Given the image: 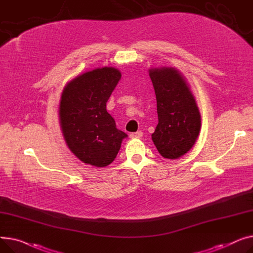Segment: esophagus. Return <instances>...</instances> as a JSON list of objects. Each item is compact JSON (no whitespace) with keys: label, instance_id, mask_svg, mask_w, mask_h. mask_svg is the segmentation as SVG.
Segmentation results:
<instances>
[{"label":"esophagus","instance_id":"1","mask_svg":"<svg viewBox=\"0 0 253 253\" xmlns=\"http://www.w3.org/2000/svg\"><path fill=\"white\" fill-rule=\"evenodd\" d=\"M129 137L132 138V139H139V138L143 137V132L141 130H139L137 132H131L130 135H129Z\"/></svg>","mask_w":253,"mask_h":253}]
</instances>
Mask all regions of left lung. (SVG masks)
Listing matches in <instances>:
<instances>
[{
  "label": "left lung",
  "mask_w": 253,
  "mask_h": 253,
  "mask_svg": "<svg viewBox=\"0 0 253 253\" xmlns=\"http://www.w3.org/2000/svg\"><path fill=\"white\" fill-rule=\"evenodd\" d=\"M157 102L158 125L152 141L165 158L177 159L195 144L201 116L190 86L174 67L150 68Z\"/></svg>",
  "instance_id": "8db88e82"
}]
</instances>
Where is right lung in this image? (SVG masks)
I'll list each match as a JSON object with an SVG mask.
<instances>
[{
    "label": "right lung",
    "instance_id": "obj_1",
    "mask_svg": "<svg viewBox=\"0 0 253 253\" xmlns=\"http://www.w3.org/2000/svg\"><path fill=\"white\" fill-rule=\"evenodd\" d=\"M122 78L110 66L80 74L63 88L59 121L66 145L85 165L105 168L115 159L127 137L116 128L106 103Z\"/></svg>",
    "mask_w": 253,
    "mask_h": 253
}]
</instances>
